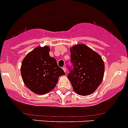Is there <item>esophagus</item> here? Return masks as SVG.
<instances>
[{
	"label": "esophagus",
	"instance_id": "obj_1",
	"mask_svg": "<svg viewBox=\"0 0 128 128\" xmlns=\"http://www.w3.org/2000/svg\"><path fill=\"white\" fill-rule=\"evenodd\" d=\"M62 69L64 70V72H65V73H66V67H65V66H64V67H63Z\"/></svg>",
	"mask_w": 128,
	"mask_h": 128
}]
</instances>
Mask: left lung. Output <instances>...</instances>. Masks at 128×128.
<instances>
[{
	"label": "left lung",
	"mask_w": 128,
	"mask_h": 128,
	"mask_svg": "<svg viewBox=\"0 0 128 128\" xmlns=\"http://www.w3.org/2000/svg\"><path fill=\"white\" fill-rule=\"evenodd\" d=\"M74 69L68 74L74 91L81 96L94 92L103 80L105 64L100 55L85 44L70 48Z\"/></svg>",
	"instance_id": "left-lung-1"
}]
</instances>
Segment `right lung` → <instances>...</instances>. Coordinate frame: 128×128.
Instances as JSON below:
<instances>
[{
  "label": "right lung",
  "mask_w": 128,
  "mask_h": 128,
  "mask_svg": "<svg viewBox=\"0 0 128 128\" xmlns=\"http://www.w3.org/2000/svg\"><path fill=\"white\" fill-rule=\"evenodd\" d=\"M48 46L37 47L28 54L21 66L26 86L32 92L42 95L53 90L60 76L65 74L56 60L49 55Z\"/></svg>",
  "instance_id": "1"
}]
</instances>
